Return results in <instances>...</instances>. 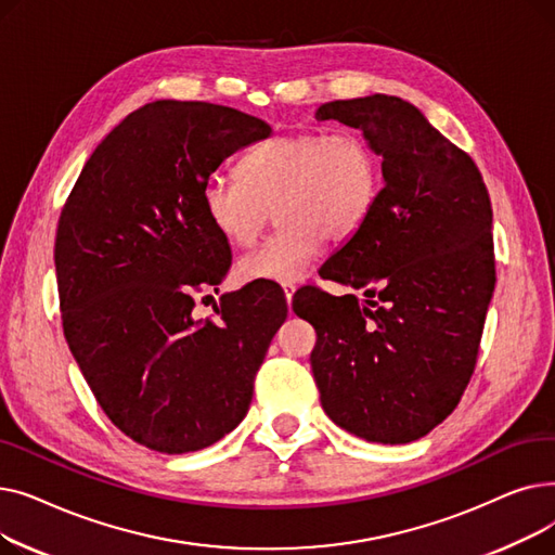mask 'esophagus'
I'll return each mask as SVG.
<instances>
[{
  "instance_id": "34e87169",
  "label": "esophagus",
  "mask_w": 555,
  "mask_h": 555,
  "mask_svg": "<svg viewBox=\"0 0 555 555\" xmlns=\"http://www.w3.org/2000/svg\"><path fill=\"white\" fill-rule=\"evenodd\" d=\"M295 289H297V287H295V283H285V285H283V293H285V301H287V304H293Z\"/></svg>"
}]
</instances>
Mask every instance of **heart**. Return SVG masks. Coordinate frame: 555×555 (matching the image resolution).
<instances>
[{
    "label": "heart",
    "mask_w": 555,
    "mask_h": 555,
    "mask_svg": "<svg viewBox=\"0 0 555 555\" xmlns=\"http://www.w3.org/2000/svg\"><path fill=\"white\" fill-rule=\"evenodd\" d=\"M380 186V157L360 132H283L241 159L238 178L211 175L202 204L214 229L236 247L258 238L274 207L281 229L238 260V272L247 281L297 283L324 238L356 236Z\"/></svg>",
    "instance_id": "b5f03b06"
}]
</instances>
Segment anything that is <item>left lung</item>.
I'll use <instances>...</instances> for the list:
<instances>
[{
  "mask_svg": "<svg viewBox=\"0 0 555 555\" xmlns=\"http://www.w3.org/2000/svg\"><path fill=\"white\" fill-rule=\"evenodd\" d=\"M314 116L362 130L383 157L369 220L322 274L364 299L308 287L295 308L325 314L310 356L319 398L369 443H412L454 412L475 371L494 289L490 197L475 162L412 103L373 94Z\"/></svg>",
  "mask_w": 555,
  "mask_h": 555,
  "instance_id": "8db88e82",
  "label": "left lung"
}]
</instances>
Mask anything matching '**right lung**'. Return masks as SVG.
<instances>
[{"mask_svg":"<svg viewBox=\"0 0 555 555\" xmlns=\"http://www.w3.org/2000/svg\"><path fill=\"white\" fill-rule=\"evenodd\" d=\"M270 134L224 105H143L96 145L57 222L69 351L107 418L155 452H197L236 429L285 322L276 287L251 283L222 295L218 322L193 317L195 289L220 285L231 266L204 182Z\"/></svg>","mask_w":555,"mask_h":555,"instance_id":"1","label":"right lung"}]
</instances>
